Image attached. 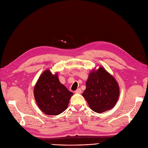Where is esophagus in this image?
<instances>
[{
    "label": "esophagus",
    "instance_id": "1",
    "mask_svg": "<svg viewBox=\"0 0 148 148\" xmlns=\"http://www.w3.org/2000/svg\"><path fill=\"white\" fill-rule=\"evenodd\" d=\"M76 93H79V94H80V93H81V92H82V90H81V89L80 88H78V89H77L75 90V91Z\"/></svg>",
    "mask_w": 148,
    "mask_h": 148
}]
</instances>
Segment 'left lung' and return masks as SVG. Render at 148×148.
I'll list each match as a JSON object with an SVG mask.
<instances>
[{"mask_svg":"<svg viewBox=\"0 0 148 148\" xmlns=\"http://www.w3.org/2000/svg\"><path fill=\"white\" fill-rule=\"evenodd\" d=\"M86 86L82 96L92 111L101 113L115 106L119 95L118 84L102 67L90 74Z\"/></svg>","mask_w":148,"mask_h":148,"instance_id":"1","label":"left lung"}]
</instances>
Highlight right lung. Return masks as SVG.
I'll return each instance as SVG.
<instances>
[{
  "instance_id": "add662e5",
  "label": "right lung",
  "mask_w": 148,
  "mask_h": 148,
  "mask_svg": "<svg viewBox=\"0 0 148 148\" xmlns=\"http://www.w3.org/2000/svg\"><path fill=\"white\" fill-rule=\"evenodd\" d=\"M73 93L60 82L57 74L44 72L34 88V96L40 110L49 115H58L67 108Z\"/></svg>"
}]
</instances>
